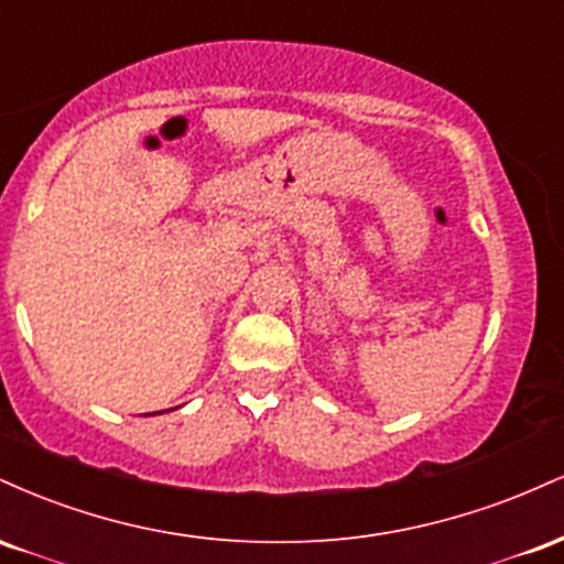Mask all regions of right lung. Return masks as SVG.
<instances>
[{
    "instance_id": "1",
    "label": "right lung",
    "mask_w": 564,
    "mask_h": 564,
    "mask_svg": "<svg viewBox=\"0 0 564 564\" xmlns=\"http://www.w3.org/2000/svg\"><path fill=\"white\" fill-rule=\"evenodd\" d=\"M156 413H164V411H156ZM148 416H153V413H148Z\"/></svg>"
}]
</instances>
